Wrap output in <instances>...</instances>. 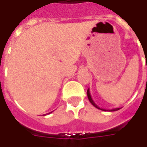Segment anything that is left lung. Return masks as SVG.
Returning a JSON list of instances; mask_svg holds the SVG:
<instances>
[{"instance_id": "left-lung-1", "label": "left lung", "mask_w": 147, "mask_h": 147, "mask_svg": "<svg viewBox=\"0 0 147 147\" xmlns=\"http://www.w3.org/2000/svg\"><path fill=\"white\" fill-rule=\"evenodd\" d=\"M87 94H88V100H89V101L92 103V105L95 106L96 108H97L99 110H104V111H116V110H119L120 108H115V109H111V110H105V109H102V108H100L96 104L95 102L93 101V100L92 98V96H91V93H90V90H89V88L88 89V92H87Z\"/></svg>"}]
</instances>
